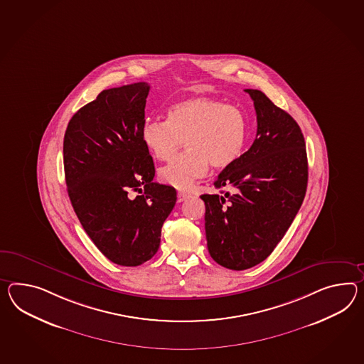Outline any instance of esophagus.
<instances>
[{
  "label": "esophagus",
  "instance_id": "1",
  "mask_svg": "<svg viewBox=\"0 0 364 364\" xmlns=\"http://www.w3.org/2000/svg\"><path fill=\"white\" fill-rule=\"evenodd\" d=\"M189 196L186 195V192H178V203H183L186 201Z\"/></svg>",
  "mask_w": 364,
  "mask_h": 364
}]
</instances>
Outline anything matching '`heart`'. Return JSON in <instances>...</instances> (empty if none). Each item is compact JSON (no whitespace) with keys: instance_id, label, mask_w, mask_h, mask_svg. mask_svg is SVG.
Listing matches in <instances>:
<instances>
[{"instance_id":"obj_1","label":"heart","mask_w":364,"mask_h":364,"mask_svg":"<svg viewBox=\"0 0 364 364\" xmlns=\"http://www.w3.org/2000/svg\"><path fill=\"white\" fill-rule=\"evenodd\" d=\"M144 147L155 159L168 160L184 141L186 151L159 169L161 183L189 189L209 164L226 169L240 159L247 139V118L240 107L210 97L172 104L167 119H147L141 130Z\"/></svg>"}]
</instances>
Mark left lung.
<instances>
[{
  "label": "left lung",
  "instance_id": "1",
  "mask_svg": "<svg viewBox=\"0 0 364 364\" xmlns=\"http://www.w3.org/2000/svg\"><path fill=\"white\" fill-rule=\"evenodd\" d=\"M257 112V138L214 181L232 193L203 195L210 257L242 271L263 262L283 240L308 186V158L300 126L257 89H245Z\"/></svg>",
  "mask_w": 364,
  "mask_h": 364
}]
</instances>
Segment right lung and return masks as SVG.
Segmentation results:
<instances>
[{
  "mask_svg": "<svg viewBox=\"0 0 364 364\" xmlns=\"http://www.w3.org/2000/svg\"><path fill=\"white\" fill-rule=\"evenodd\" d=\"M149 92L147 82L102 90L72 117L63 142L73 210L119 266H141L156 254L178 198L175 188L152 181L155 166L141 139Z\"/></svg>",
  "mask_w": 364,
  "mask_h": 364,
  "instance_id": "add662e5",
  "label": "right lung"
}]
</instances>
